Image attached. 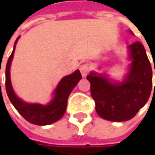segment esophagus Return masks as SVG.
I'll return each mask as SVG.
<instances>
[{
	"instance_id": "1",
	"label": "esophagus",
	"mask_w": 155,
	"mask_h": 155,
	"mask_svg": "<svg viewBox=\"0 0 155 155\" xmlns=\"http://www.w3.org/2000/svg\"><path fill=\"white\" fill-rule=\"evenodd\" d=\"M80 71H81V75H82L83 77H85V76L88 74L89 71H90V66H89V64H81V65L80 66Z\"/></svg>"
}]
</instances>
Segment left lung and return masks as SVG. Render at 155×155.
I'll list each match as a JSON object with an SVG mask.
<instances>
[{
	"instance_id": "8db88e82",
	"label": "left lung",
	"mask_w": 155,
	"mask_h": 155,
	"mask_svg": "<svg viewBox=\"0 0 155 155\" xmlns=\"http://www.w3.org/2000/svg\"><path fill=\"white\" fill-rule=\"evenodd\" d=\"M128 49L132 62L122 82H113L105 74L94 72L87 75L95 109L106 120L122 122L133 118L151 94L153 72L145 49L139 41L130 45Z\"/></svg>"
}]
</instances>
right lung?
I'll return each mask as SVG.
<instances>
[{
	"label": "right lung",
	"instance_id": "right-lung-1",
	"mask_svg": "<svg viewBox=\"0 0 155 155\" xmlns=\"http://www.w3.org/2000/svg\"><path fill=\"white\" fill-rule=\"evenodd\" d=\"M17 38L13 47V51L11 54V56L8 59L7 64H6V71H5V87L7 95L12 103V105L15 107L18 112L29 123L38 125V126H46L50 125L52 123H54L58 121L64 114L65 113L66 107H67V101L70 93L72 92L73 89L76 86L79 81L81 79V74L79 70H76L74 73H73L70 75L64 76L60 82L58 83L57 87L55 88L54 91V98L47 105H41V104H31L24 102L22 100L18 98L16 96L15 92L12 86L11 81V64L14 55V51L18 39ZM1 70V65H0ZM1 73V71H0Z\"/></svg>",
	"mask_w": 155,
	"mask_h": 155
}]
</instances>
